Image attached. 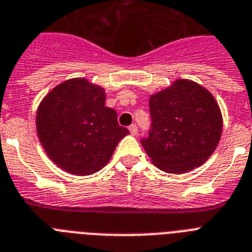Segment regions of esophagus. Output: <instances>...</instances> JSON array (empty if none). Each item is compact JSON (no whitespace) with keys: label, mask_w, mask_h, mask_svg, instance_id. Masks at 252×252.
Listing matches in <instances>:
<instances>
[{"label":"esophagus","mask_w":252,"mask_h":252,"mask_svg":"<svg viewBox=\"0 0 252 252\" xmlns=\"http://www.w3.org/2000/svg\"><path fill=\"white\" fill-rule=\"evenodd\" d=\"M129 132H130V134L136 136V134H137V126H136V124H132V126H129Z\"/></svg>","instance_id":"esophagus-1"}]
</instances>
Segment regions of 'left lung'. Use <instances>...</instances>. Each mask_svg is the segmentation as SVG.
<instances>
[{"label":"left lung","mask_w":252,"mask_h":252,"mask_svg":"<svg viewBox=\"0 0 252 252\" xmlns=\"http://www.w3.org/2000/svg\"><path fill=\"white\" fill-rule=\"evenodd\" d=\"M151 129L141 144L153 164L168 173H185L207 160L219 145L222 116L210 92L179 79L149 99Z\"/></svg>","instance_id":"1"}]
</instances>
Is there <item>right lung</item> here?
Returning a JSON list of instances; mask_svg holds the SVG:
<instances>
[{
    "instance_id": "right-lung-1",
    "label": "right lung",
    "mask_w": 252,
    "mask_h": 252,
    "mask_svg": "<svg viewBox=\"0 0 252 252\" xmlns=\"http://www.w3.org/2000/svg\"><path fill=\"white\" fill-rule=\"evenodd\" d=\"M105 101L103 88L77 77L57 85L41 101L36 129L45 153L59 168L76 176L98 172L129 133Z\"/></svg>"
}]
</instances>
